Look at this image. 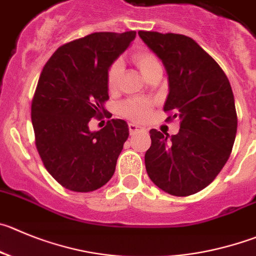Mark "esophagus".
<instances>
[{
    "instance_id": "34e87169",
    "label": "esophagus",
    "mask_w": 256,
    "mask_h": 256,
    "mask_svg": "<svg viewBox=\"0 0 256 256\" xmlns=\"http://www.w3.org/2000/svg\"><path fill=\"white\" fill-rule=\"evenodd\" d=\"M128 128H130V134H134V133L137 132H146V128H143V126H138V124L136 123H130L128 124Z\"/></svg>"
}]
</instances>
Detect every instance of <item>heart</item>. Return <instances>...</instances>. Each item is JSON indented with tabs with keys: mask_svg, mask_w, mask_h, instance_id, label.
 Listing matches in <instances>:
<instances>
[{
	"mask_svg": "<svg viewBox=\"0 0 256 256\" xmlns=\"http://www.w3.org/2000/svg\"><path fill=\"white\" fill-rule=\"evenodd\" d=\"M132 59L133 62L137 65L138 69L140 70V72L144 75V78H147L154 70L160 68L157 56L153 52H150V50H146V48H140V50L136 51L133 54ZM122 75H123V64L120 62H114L109 66L108 72H106V86L110 92L118 89L119 84H120ZM150 110H152V103L144 100V99H130V100L126 102L120 106V113L124 116L138 122L144 120L150 116Z\"/></svg>",
	"mask_w": 256,
	"mask_h": 256,
	"instance_id": "heart-1",
	"label": "heart"
}]
</instances>
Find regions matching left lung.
Wrapping results in <instances>:
<instances>
[{"label":"left lung","mask_w":256,"mask_h":256,"mask_svg":"<svg viewBox=\"0 0 256 256\" xmlns=\"http://www.w3.org/2000/svg\"><path fill=\"white\" fill-rule=\"evenodd\" d=\"M168 75L164 112L180 118L170 137L150 130L146 170L153 184L174 196H190L215 180L230 157L238 130L235 99L218 62L191 38L138 31Z\"/></svg>","instance_id":"obj_1"}]
</instances>
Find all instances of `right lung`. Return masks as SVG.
Segmentation results:
<instances>
[{
    "instance_id": "1",
    "label": "right lung",
    "mask_w": 256,
    "mask_h": 256,
    "mask_svg": "<svg viewBox=\"0 0 256 256\" xmlns=\"http://www.w3.org/2000/svg\"><path fill=\"white\" fill-rule=\"evenodd\" d=\"M136 31L94 32L60 46L41 72L31 106L35 143L48 174L70 191L100 188L114 174L130 136L126 122L108 120L92 132L109 99L106 72Z\"/></svg>"
}]
</instances>
